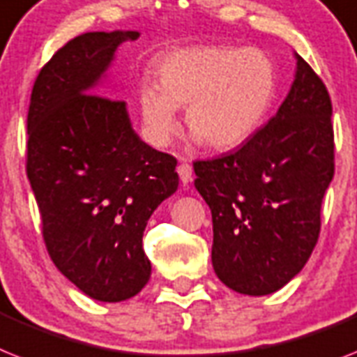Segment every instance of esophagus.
<instances>
[{"instance_id":"obj_1","label":"esophagus","mask_w":357,"mask_h":357,"mask_svg":"<svg viewBox=\"0 0 357 357\" xmlns=\"http://www.w3.org/2000/svg\"><path fill=\"white\" fill-rule=\"evenodd\" d=\"M176 172H178V176H181V181L184 182V184L193 181V167H191V164H188V162H182L181 166L176 167Z\"/></svg>"}]
</instances>
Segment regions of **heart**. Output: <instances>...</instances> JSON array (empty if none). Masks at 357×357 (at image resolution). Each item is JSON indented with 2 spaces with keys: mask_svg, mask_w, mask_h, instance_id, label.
Listing matches in <instances>:
<instances>
[{
  "mask_svg": "<svg viewBox=\"0 0 357 357\" xmlns=\"http://www.w3.org/2000/svg\"><path fill=\"white\" fill-rule=\"evenodd\" d=\"M278 93V69L259 49L182 47L157 67V84L144 79L138 109L144 135L166 146L178 129L176 107L197 142L219 151L244 144L261 128Z\"/></svg>",
  "mask_w": 357,
  "mask_h": 357,
  "instance_id": "obj_1",
  "label": "heart"
}]
</instances>
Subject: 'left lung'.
Segmentation results:
<instances>
[{
  "instance_id": "obj_1",
  "label": "left lung",
  "mask_w": 357,
  "mask_h": 357,
  "mask_svg": "<svg viewBox=\"0 0 357 357\" xmlns=\"http://www.w3.org/2000/svg\"><path fill=\"white\" fill-rule=\"evenodd\" d=\"M193 169L213 219L217 278L246 296L278 291L316 248L334 176L332 102L323 79L297 56L278 114L234 153L195 160Z\"/></svg>"
}]
</instances>
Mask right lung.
Here are the masks:
<instances>
[{
	"label": "right lung",
	"mask_w": 357,
	"mask_h": 357,
	"mask_svg": "<svg viewBox=\"0 0 357 357\" xmlns=\"http://www.w3.org/2000/svg\"><path fill=\"white\" fill-rule=\"evenodd\" d=\"M138 32H85L41 67L26 114V176L52 263L85 296L119 303L151 275L144 229L178 188L176 158L142 142L123 100L96 94Z\"/></svg>",
	"instance_id": "1"
}]
</instances>
